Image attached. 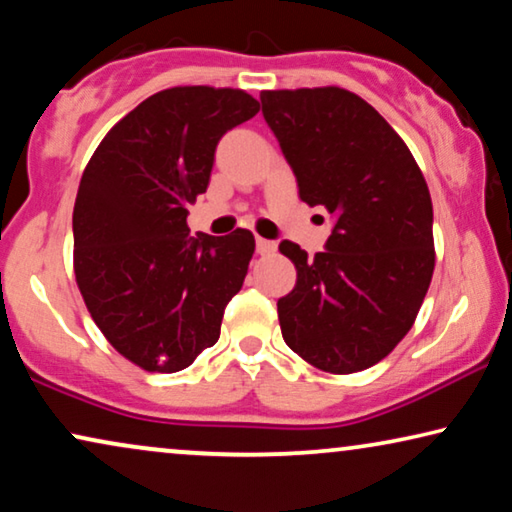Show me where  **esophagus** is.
<instances>
[{
  "label": "esophagus",
  "mask_w": 512,
  "mask_h": 512,
  "mask_svg": "<svg viewBox=\"0 0 512 512\" xmlns=\"http://www.w3.org/2000/svg\"><path fill=\"white\" fill-rule=\"evenodd\" d=\"M256 251H258V254H261V256L272 254V251H275V242L265 240V237H256Z\"/></svg>",
  "instance_id": "34e87169"
}]
</instances>
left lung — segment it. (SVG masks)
Wrapping results in <instances>:
<instances>
[{
  "mask_svg": "<svg viewBox=\"0 0 512 512\" xmlns=\"http://www.w3.org/2000/svg\"><path fill=\"white\" fill-rule=\"evenodd\" d=\"M261 104L300 200L335 219L314 258L279 244L298 270L277 300L284 342L326 373H359L405 338L429 291V186L396 130L345 88L263 90Z\"/></svg>",
  "mask_w": 512,
  "mask_h": 512,
  "instance_id": "obj_1",
  "label": "left lung"
}]
</instances>
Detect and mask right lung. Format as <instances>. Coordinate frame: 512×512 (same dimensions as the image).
Listing matches in <instances>:
<instances>
[{
	"label": "right lung",
	"mask_w": 512,
	"mask_h": 512,
	"mask_svg": "<svg viewBox=\"0 0 512 512\" xmlns=\"http://www.w3.org/2000/svg\"><path fill=\"white\" fill-rule=\"evenodd\" d=\"M244 90L179 86L121 118L83 170L74 202V275L111 347L149 373H177L216 345L242 289L254 235L188 228L219 139L258 114Z\"/></svg>",
	"instance_id": "obj_1"
}]
</instances>
